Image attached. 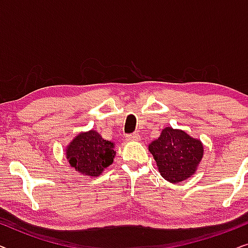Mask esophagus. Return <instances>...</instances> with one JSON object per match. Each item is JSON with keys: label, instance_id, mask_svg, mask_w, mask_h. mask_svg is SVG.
I'll use <instances>...</instances> for the list:
<instances>
[{"label": "esophagus", "instance_id": "obj_1", "mask_svg": "<svg viewBox=\"0 0 248 248\" xmlns=\"http://www.w3.org/2000/svg\"><path fill=\"white\" fill-rule=\"evenodd\" d=\"M139 138H140V135H139V133H137V132H134V133L126 135V140H128V141L139 140Z\"/></svg>", "mask_w": 248, "mask_h": 248}]
</instances>
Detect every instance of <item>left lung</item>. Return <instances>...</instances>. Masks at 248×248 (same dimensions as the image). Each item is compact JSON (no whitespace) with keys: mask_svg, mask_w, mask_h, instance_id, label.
<instances>
[{"mask_svg":"<svg viewBox=\"0 0 248 248\" xmlns=\"http://www.w3.org/2000/svg\"><path fill=\"white\" fill-rule=\"evenodd\" d=\"M160 175L170 183H181L194 174L203 157L201 141L184 131L166 127L157 140L149 144Z\"/></svg>","mask_w":248,"mask_h":248,"instance_id":"1","label":"left lung"}]
</instances>
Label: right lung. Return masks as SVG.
<instances>
[{"label": "right lung", "mask_w": 248, "mask_h": 248, "mask_svg": "<svg viewBox=\"0 0 248 248\" xmlns=\"http://www.w3.org/2000/svg\"><path fill=\"white\" fill-rule=\"evenodd\" d=\"M113 142L104 140L96 131L76 137L66 149L70 165L82 175L97 177L114 160Z\"/></svg>", "instance_id": "right-lung-1"}]
</instances>
